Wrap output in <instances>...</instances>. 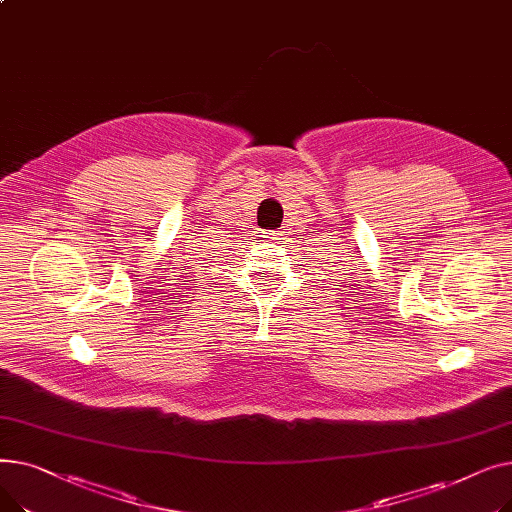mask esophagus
<instances>
[{
  "mask_svg": "<svg viewBox=\"0 0 512 512\" xmlns=\"http://www.w3.org/2000/svg\"><path fill=\"white\" fill-rule=\"evenodd\" d=\"M257 236L270 238V240H280V230H261V232H257Z\"/></svg>",
  "mask_w": 512,
  "mask_h": 512,
  "instance_id": "esophagus-1",
  "label": "esophagus"
}]
</instances>
